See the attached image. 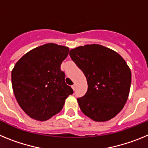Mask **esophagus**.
I'll list each match as a JSON object with an SVG mask.
<instances>
[{
  "label": "esophagus",
  "instance_id": "1",
  "mask_svg": "<svg viewBox=\"0 0 148 148\" xmlns=\"http://www.w3.org/2000/svg\"><path fill=\"white\" fill-rule=\"evenodd\" d=\"M72 88L73 89V90H75V84H73V86H72Z\"/></svg>",
  "mask_w": 148,
  "mask_h": 148
}]
</instances>
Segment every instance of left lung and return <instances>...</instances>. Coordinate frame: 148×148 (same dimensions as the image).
Masks as SVG:
<instances>
[{
  "label": "left lung",
  "instance_id": "8db88e82",
  "mask_svg": "<svg viewBox=\"0 0 148 148\" xmlns=\"http://www.w3.org/2000/svg\"><path fill=\"white\" fill-rule=\"evenodd\" d=\"M70 58L85 75L87 91L77 99L84 114L95 121L115 117L127 100L131 72L117 53L99 44L70 51Z\"/></svg>",
  "mask_w": 148,
  "mask_h": 148
}]
</instances>
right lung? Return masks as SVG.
I'll list each match as a JSON object with an SVG mask.
<instances>
[{
  "label": "right lung",
  "instance_id": "add662e5",
  "mask_svg": "<svg viewBox=\"0 0 148 148\" xmlns=\"http://www.w3.org/2000/svg\"><path fill=\"white\" fill-rule=\"evenodd\" d=\"M68 53V47L51 43L29 51L15 64L12 71L13 92L31 118L49 119L59 113L65 99L73 93L61 70Z\"/></svg>",
  "mask_w": 148,
  "mask_h": 148
}]
</instances>
